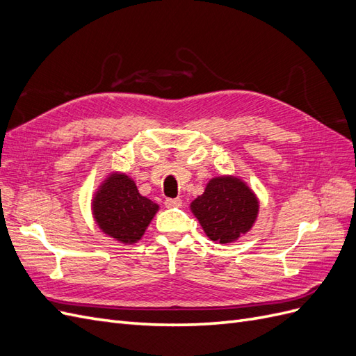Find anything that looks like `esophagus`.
<instances>
[{
    "label": "esophagus",
    "instance_id": "34e87169",
    "mask_svg": "<svg viewBox=\"0 0 356 356\" xmlns=\"http://www.w3.org/2000/svg\"><path fill=\"white\" fill-rule=\"evenodd\" d=\"M181 203H182L181 199H166V202H165L166 208H179Z\"/></svg>",
    "mask_w": 356,
    "mask_h": 356
}]
</instances>
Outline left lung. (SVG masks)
Wrapping results in <instances>:
<instances>
[{
	"mask_svg": "<svg viewBox=\"0 0 356 356\" xmlns=\"http://www.w3.org/2000/svg\"><path fill=\"white\" fill-rule=\"evenodd\" d=\"M190 211L212 242L227 245L251 232L260 200L242 178L221 175L208 181L203 195L190 203Z\"/></svg>",
	"mask_w": 356,
	"mask_h": 356,
	"instance_id": "1",
	"label": "left lung"
}]
</instances>
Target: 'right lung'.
Returning <instances> with one entry per match:
<instances>
[{"label":"right lung","mask_w":356,"mask_h":356,"mask_svg":"<svg viewBox=\"0 0 356 356\" xmlns=\"http://www.w3.org/2000/svg\"><path fill=\"white\" fill-rule=\"evenodd\" d=\"M159 204L139 193L135 181L113 170L92 197V215L99 230L114 241L134 245L143 238Z\"/></svg>","instance_id":"add662e5"}]
</instances>
